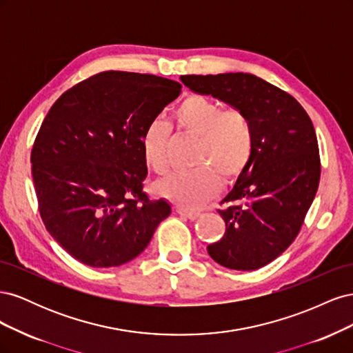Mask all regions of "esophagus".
Segmentation results:
<instances>
[{"mask_svg": "<svg viewBox=\"0 0 353 353\" xmlns=\"http://www.w3.org/2000/svg\"><path fill=\"white\" fill-rule=\"evenodd\" d=\"M176 212L179 213L181 216H184V218H187L190 221H194V219H197L200 216L199 212H190V210H183V209H178Z\"/></svg>", "mask_w": 353, "mask_h": 353, "instance_id": "esophagus-1", "label": "esophagus"}]
</instances>
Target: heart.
<instances>
[{
  "instance_id": "1",
  "label": "heart",
  "mask_w": 353,
  "mask_h": 353,
  "mask_svg": "<svg viewBox=\"0 0 353 353\" xmlns=\"http://www.w3.org/2000/svg\"><path fill=\"white\" fill-rule=\"evenodd\" d=\"M179 131L197 138L193 172H176L159 181L157 193L181 209L193 210L215 196L219 178L222 183L236 181L249 166L254 132L249 116L240 109H225L205 95H188L172 112ZM169 126L153 122L141 138L147 166L156 174L168 170L166 147Z\"/></svg>"
}]
</instances>
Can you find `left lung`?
Returning <instances> with one entry per match:
<instances>
[{
	"mask_svg": "<svg viewBox=\"0 0 353 353\" xmlns=\"http://www.w3.org/2000/svg\"><path fill=\"white\" fill-rule=\"evenodd\" d=\"M181 81L252 122V160L222 200L225 234L208 253L230 270H259L294 241L316 194L321 162L311 117L290 94L250 73L184 74Z\"/></svg>",
	"mask_w": 353,
	"mask_h": 353,
	"instance_id": "left-lung-1",
	"label": "left lung"
}]
</instances>
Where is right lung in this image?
<instances>
[{
    "mask_svg": "<svg viewBox=\"0 0 353 353\" xmlns=\"http://www.w3.org/2000/svg\"><path fill=\"white\" fill-rule=\"evenodd\" d=\"M181 83L109 70L74 85L52 104L30 153L42 222L72 258L92 268L137 258L170 205L144 193L147 126Z\"/></svg>",
    "mask_w": 353,
    "mask_h": 353,
    "instance_id": "right-lung-1",
    "label": "right lung"
}]
</instances>
